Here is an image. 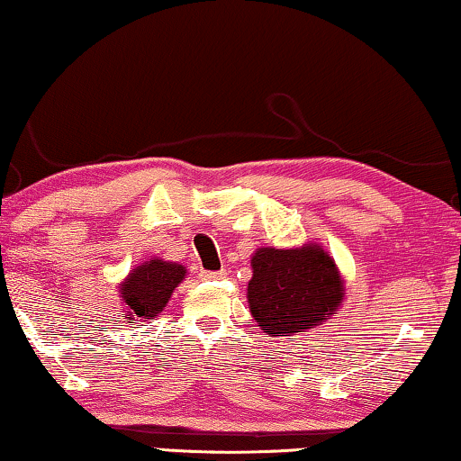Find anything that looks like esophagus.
I'll return each mask as SVG.
<instances>
[{
	"mask_svg": "<svg viewBox=\"0 0 461 461\" xmlns=\"http://www.w3.org/2000/svg\"><path fill=\"white\" fill-rule=\"evenodd\" d=\"M198 277L201 279H223L225 271H201L198 273Z\"/></svg>",
	"mask_w": 461,
	"mask_h": 461,
	"instance_id": "esophagus-1",
	"label": "esophagus"
}]
</instances>
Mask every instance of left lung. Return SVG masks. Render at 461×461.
Segmentation results:
<instances>
[{
    "instance_id": "1",
    "label": "left lung",
    "mask_w": 461,
    "mask_h": 461,
    "mask_svg": "<svg viewBox=\"0 0 461 461\" xmlns=\"http://www.w3.org/2000/svg\"><path fill=\"white\" fill-rule=\"evenodd\" d=\"M250 314L269 335H298L333 317L346 285L331 254L321 244L298 249H257L250 258Z\"/></svg>"
}]
</instances>
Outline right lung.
I'll return each mask as SVG.
<instances>
[{
	"instance_id": "add662e5",
	"label": "right lung",
	"mask_w": 461,
	"mask_h": 461,
	"mask_svg": "<svg viewBox=\"0 0 461 461\" xmlns=\"http://www.w3.org/2000/svg\"><path fill=\"white\" fill-rule=\"evenodd\" d=\"M188 269L180 263L163 258H149L134 267L118 284L122 311L128 322L155 319L171 298L177 285L186 279Z\"/></svg>"
}]
</instances>
